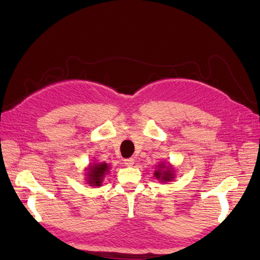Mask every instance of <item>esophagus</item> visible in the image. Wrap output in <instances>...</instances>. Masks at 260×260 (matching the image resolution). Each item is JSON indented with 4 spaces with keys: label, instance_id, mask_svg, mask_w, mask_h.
<instances>
[{
    "label": "esophagus",
    "instance_id": "1",
    "mask_svg": "<svg viewBox=\"0 0 260 260\" xmlns=\"http://www.w3.org/2000/svg\"><path fill=\"white\" fill-rule=\"evenodd\" d=\"M124 164L126 165V167H132V165L134 164V158H132V157L125 158L124 159Z\"/></svg>",
    "mask_w": 260,
    "mask_h": 260
}]
</instances>
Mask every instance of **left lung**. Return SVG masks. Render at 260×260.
Returning <instances> with one entry per match:
<instances>
[{"mask_svg": "<svg viewBox=\"0 0 260 260\" xmlns=\"http://www.w3.org/2000/svg\"><path fill=\"white\" fill-rule=\"evenodd\" d=\"M164 167H167V170L165 171H162L161 169ZM154 175H155V178L162 180V181H171L173 179V171L171 170L170 167H165V165H161V168H159V170H157L155 173H154Z\"/></svg>", "mask_w": 260, "mask_h": 260, "instance_id": "8db88e82", "label": "left lung"}]
</instances>
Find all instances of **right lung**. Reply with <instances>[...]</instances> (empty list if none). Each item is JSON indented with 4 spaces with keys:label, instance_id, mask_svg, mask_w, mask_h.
Instances as JSON below:
<instances>
[{
    "label": "right lung",
    "instance_id": "1",
    "mask_svg": "<svg viewBox=\"0 0 260 260\" xmlns=\"http://www.w3.org/2000/svg\"><path fill=\"white\" fill-rule=\"evenodd\" d=\"M108 165L106 163H97L88 169V182L92 186H99L102 184L104 175L108 172Z\"/></svg>",
    "mask_w": 260,
    "mask_h": 260
}]
</instances>
